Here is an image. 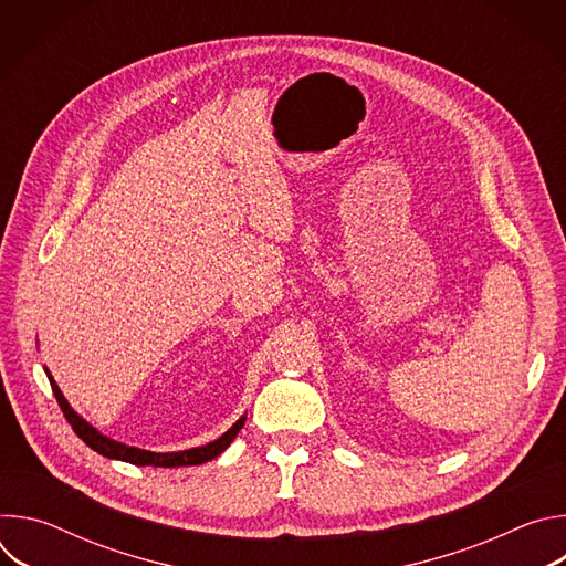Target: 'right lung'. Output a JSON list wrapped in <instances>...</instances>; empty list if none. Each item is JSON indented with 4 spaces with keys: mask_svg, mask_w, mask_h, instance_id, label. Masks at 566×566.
I'll return each mask as SVG.
<instances>
[{
    "mask_svg": "<svg viewBox=\"0 0 566 566\" xmlns=\"http://www.w3.org/2000/svg\"><path fill=\"white\" fill-rule=\"evenodd\" d=\"M46 371V378L53 387V394L60 402V408L69 421V426L73 428V432L83 439L92 450H96L98 454L107 457V459H116V461H127V463H134V465H154V468H177V465H199V463H206L214 457H219L237 437V432L244 428L247 423V415H241L230 430H226L219 439L206 443V446H197V448H188V450H177V452H151V450H140V448H134V446H125L120 441H114L112 437L103 434L98 428H94L90 421H85L83 417H80L71 406L69 400L64 398L62 389L57 387L55 378L51 376V371L44 367Z\"/></svg>",
    "mask_w": 566,
    "mask_h": 566,
    "instance_id": "1",
    "label": "right lung"
}]
</instances>
